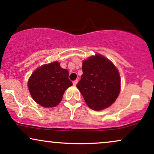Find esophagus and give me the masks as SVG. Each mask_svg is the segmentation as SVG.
I'll return each instance as SVG.
<instances>
[{
    "instance_id": "obj_1",
    "label": "esophagus",
    "mask_w": 154,
    "mask_h": 154,
    "mask_svg": "<svg viewBox=\"0 0 154 154\" xmlns=\"http://www.w3.org/2000/svg\"><path fill=\"white\" fill-rule=\"evenodd\" d=\"M77 82H78V80H76L73 81V85L74 86H76V85H77Z\"/></svg>"
}]
</instances>
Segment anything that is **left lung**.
<instances>
[{
  "label": "left lung",
  "instance_id": "obj_1",
  "mask_svg": "<svg viewBox=\"0 0 154 154\" xmlns=\"http://www.w3.org/2000/svg\"><path fill=\"white\" fill-rule=\"evenodd\" d=\"M81 80L77 87L86 104L95 110L107 108L120 93L121 80L117 69L102 55H96L82 62Z\"/></svg>",
  "mask_w": 154,
  "mask_h": 154
}]
</instances>
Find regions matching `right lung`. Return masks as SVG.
Masks as SVG:
<instances>
[{
  "label": "right lung",
  "mask_w": 154,
  "mask_h": 154,
  "mask_svg": "<svg viewBox=\"0 0 154 154\" xmlns=\"http://www.w3.org/2000/svg\"><path fill=\"white\" fill-rule=\"evenodd\" d=\"M28 85L35 102L42 107H52L60 102L64 91L72 82L69 79L68 71L55 61L37 69L30 77Z\"/></svg>",
  "instance_id": "obj_1"
}]
</instances>
